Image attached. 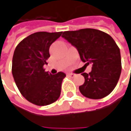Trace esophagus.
Returning <instances> with one entry per match:
<instances>
[{
	"label": "esophagus",
	"mask_w": 131,
	"mask_h": 131,
	"mask_svg": "<svg viewBox=\"0 0 131 131\" xmlns=\"http://www.w3.org/2000/svg\"><path fill=\"white\" fill-rule=\"evenodd\" d=\"M67 76L70 78H74L75 77H76V75H75V74H73V73H68V74H67Z\"/></svg>",
	"instance_id": "1"
}]
</instances>
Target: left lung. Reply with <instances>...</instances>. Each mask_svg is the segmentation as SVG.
<instances>
[{
    "label": "left lung",
    "mask_w": 131,
    "mask_h": 131,
    "mask_svg": "<svg viewBox=\"0 0 131 131\" xmlns=\"http://www.w3.org/2000/svg\"><path fill=\"white\" fill-rule=\"evenodd\" d=\"M62 37L77 49L82 61L91 64L89 73H83L81 94L90 99H101L116 86L122 72L120 49L108 34L93 28L63 32Z\"/></svg>",
    "instance_id": "left-lung-1"
}]
</instances>
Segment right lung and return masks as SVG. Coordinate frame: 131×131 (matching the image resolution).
Wrapping results in <instances>:
<instances>
[{
	"label": "right lung",
	"mask_w": 131,
	"mask_h": 131,
	"mask_svg": "<svg viewBox=\"0 0 131 131\" xmlns=\"http://www.w3.org/2000/svg\"><path fill=\"white\" fill-rule=\"evenodd\" d=\"M62 32H36L17 45L13 57L12 73L22 96L33 104L46 106L57 101L66 74L52 75L43 65L50 57L49 47Z\"/></svg>",
	"instance_id": "1"
}]
</instances>
